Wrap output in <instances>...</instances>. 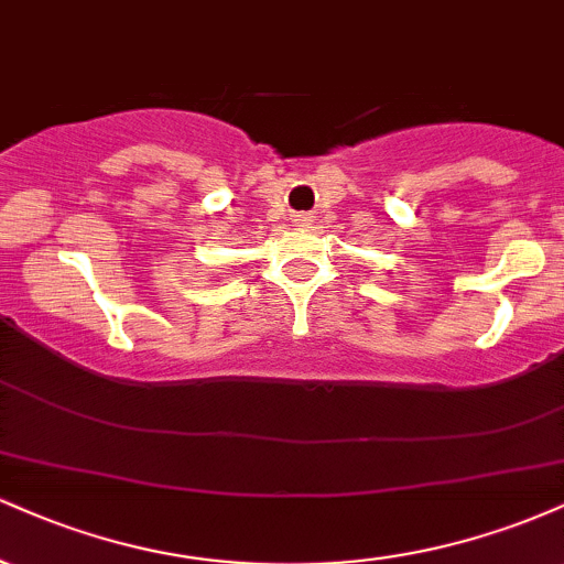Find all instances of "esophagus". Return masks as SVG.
Returning a JSON list of instances; mask_svg holds the SVG:
<instances>
[{
	"label": "esophagus",
	"mask_w": 564,
	"mask_h": 564,
	"mask_svg": "<svg viewBox=\"0 0 564 564\" xmlns=\"http://www.w3.org/2000/svg\"><path fill=\"white\" fill-rule=\"evenodd\" d=\"M296 225H302V228H304V225H310V217L307 215H296Z\"/></svg>",
	"instance_id": "obj_1"
}]
</instances>
